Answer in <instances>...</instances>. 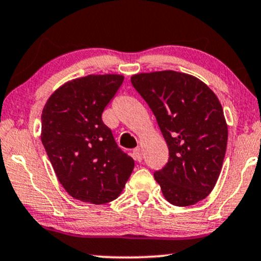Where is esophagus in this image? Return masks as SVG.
Listing matches in <instances>:
<instances>
[{
  "instance_id": "1",
  "label": "esophagus",
  "mask_w": 261,
  "mask_h": 261,
  "mask_svg": "<svg viewBox=\"0 0 261 261\" xmlns=\"http://www.w3.org/2000/svg\"><path fill=\"white\" fill-rule=\"evenodd\" d=\"M133 155H134L135 161H136V162L142 161V154H141V149L139 148V147L133 150Z\"/></svg>"
}]
</instances>
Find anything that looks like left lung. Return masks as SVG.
Wrapping results in <instances>:
<instances>
[{
    "label": "left lung",
    "instance_id": "1",
    "mask_svg": "<svg viewBox=\"0 0 261 261\" xmlns=\"http://www.w3.org/2000/svg\"><path fill=\"white\" fill-rule=\"evenodd\" d=\"M131 84L149 106L168 144V163L154 172L165 199L188 206L206 198L227 146L218 97L197 77L172 70L134 75Z\"/></svg>",
    "mask_w": 261,
    "mask_h": 261
}]
</instances>
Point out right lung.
I'll return each mask as SVG.
<instances>
[{
  "label": "right lung",
  "instance_id": "1",
  "mask_svg": "<svg viewBox=\"0 0 261 261\" xmlns=\"http://www.w3.org/2000/svg\"><path fill=\"white\" fill-rule=\"evenodd\" d=\"M124 76L87 75L49 97L41 115V141L64 190L75 199L105 204L118 198L135 162L118 147L102 113Z\"/></svg>",
  "mask_w": 261,
  "mask_h": 261
}]
</instances>
